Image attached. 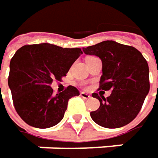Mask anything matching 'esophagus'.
Here are the masks:
<instances>
[{
  "label": "esophagus",
  "mask_w": 158,
  "mask_h": 158,
  "mask_svg": "<svg viewBox=\"0 0 158 158\" xmlns=\"http://www.w3.org/2000/svg\"><path fill=\"white\" fill-rule=\"evenodd\" d=\"M80 96H81V98H83L84 99H89V98H90V96H89V94L85 93V92H81V93H80Z\"/></svg>",
  "instance_id": "1"
}]
</instances>
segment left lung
I'll use <instances>...</instances> for the list:
<instances>
[{
  "instance_id": "8db88e82",
  "label": "left lung",
  "mask_w": 158,
  "mask_h": 158,
  "mask_svg": "<svg viewBox=\"0 0 158 158\" xmlns=\"http://www.w3.org/2000/svg\"><path fill=\"white\" fill-rule=\"evenodd\" d=\"M83 51L98 56L102 61L98 90H112L107 98L100 92L99 96L92 94L100 106L90 112L91 118L107 128L127 125L137 116L149 92V69L146 59L136 48L113 40L83 48Z\"/></svg>"
}]
</instances>
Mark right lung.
<instances>
[{
    "mask_svg": "<svg viewBox=\"0 0 158 158\" xmlns=\"http://www.w3.org/2000/svg\"><path fill=\"white\" fill-rule=\"evenodd\" d=\"M81 53L79 48L50 43L25 45L16 51L10 63L8 85L23 121L37 128L51 127L61 121L69 99L79 96V91L69 86L54 95L50 84L66 76Z\"/></svg>",
    "mask_w": 158,
    "mask_h": 158,
    "instance_id": "obj_1",
    "label": "right lung"
}]
</instances>
